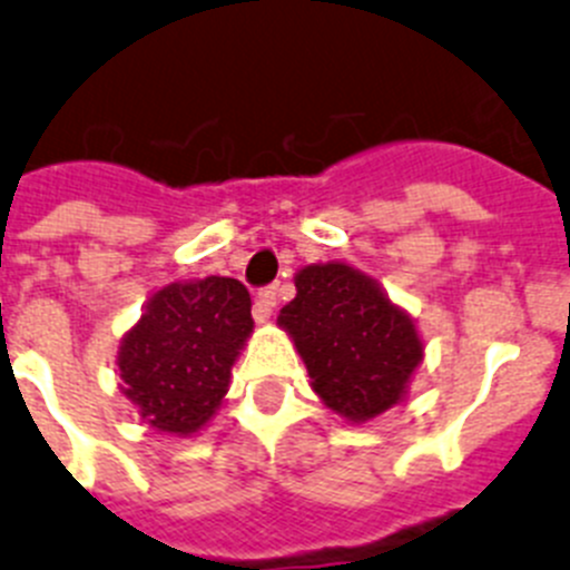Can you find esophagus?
Listing matches in <instances>:
<instances>
[{"label": "esophagus", "mask_w": 570, "mask_h": 570, "mask_svg": "<svg viewBox=\"0 0 570 570\" xmlns=\"http://www.w3.org/2000/svg\"><path fill=\"white\" fill-rule=\"evenodd\" d=\"M275 303H278V289L269 286V289H261L258 297H255V306H253V317L258 323H267L273 317Z\"/></svg>", "instance_id": "esophagus-1"}]
</instances>
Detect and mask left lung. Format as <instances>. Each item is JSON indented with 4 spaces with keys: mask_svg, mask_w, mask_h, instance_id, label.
Returning a JSON list of instances; mask_svg holds the SVG:
<instances>
[{
    "mask_svg": "<svg viewBox=\"0 0 570 570\" xmlns=\"http://www.w3.org/2000/svg\"><path fill=\"white\" fill-rule=\"evenodd\" d=\"M295 286L278 326L295 343L323 405L351 424L399 405L424 360L413 317L345 261L297 269Z\"/></svg>",
    "mask_w": 570,
    "mask_h": 570,
    "instance_id": "8db88e82",
    "label": "left lung"
}]
</instances>
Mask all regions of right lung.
Listing matches in <instances>:
<instances>
[{"label": "right lung", "instance_id": "add662e5", "mask_svg": "<svg viewBox=\"0 0 570 570\" xmlns=\"http://www.w3.org/2000/svg\"><path fill=\"white\" fill-rule=\"evenodd\" d=\"M242 281H177L154 292L120 340V391L142 422L165 435L199 433L230 387V371L253 334Z\"/></svg>", "mask_w": 570, "mask_h": 570}]
</instances>
